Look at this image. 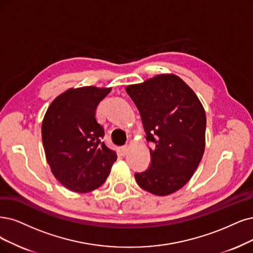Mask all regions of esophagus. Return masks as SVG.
<instances>
[{
	"label": "esophagus",
	"instance_id": "1",
	"mask_svg": "<svg viewBox=\"0 0 253 253\" xmlns=\"http://www.w3.org/2000/svg\"><path fill=\"white\" fill-rule=\"evenodd\" d=\"M128 150H129V147H128L127 145L122 146V147L120 148V152H121L122 155H126L127 152H128Z\"/></svg>",
	"mask_w": 253,
	"mask_h": 253
}]
</instances>
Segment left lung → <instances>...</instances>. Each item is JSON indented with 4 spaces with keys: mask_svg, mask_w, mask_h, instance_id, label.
<instances>
[{
    "mask_svg": "<svg viewBox=\"0 0 253 253\" xmlns=\"http://www.w3.org/2000/svg\"><path fill=\"white\" fill-rule=\"evenodd\" d=\"M137 107L150 148L151 164L135 173L147 192L166 196L181 189L204 152L207 117L198 97L175 75H158L126 87Z\"/></svg>",
    "mask_w": 253,
    "mask_h": 253,
    "instance_id": "8db88e82",
    "label": "left lung"
}]
</instances>
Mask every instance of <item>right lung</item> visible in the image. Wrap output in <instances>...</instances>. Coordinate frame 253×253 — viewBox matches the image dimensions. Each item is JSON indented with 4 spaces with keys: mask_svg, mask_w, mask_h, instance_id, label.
Segmentation results:
<instances>
[{
    "mask_svg": "<svg viewBox=\"0 0 253 253\" xmlns=\"http://www.w3.org/2000/svg\"><path fill=\"white\" fill-rule=\"evenodd\" d=\"M111 88H71L56 98L42 125V144L52 173L65 188L87 193L105 182L117 153L103 142L96 108Z\"/></svg>",
    "mask_w": 253,
    "mask_h": 253,
    "instance_id": "obj_1",
    "label": "right lung"
}]
</instances>
